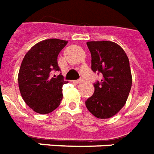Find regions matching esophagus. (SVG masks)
Listing matches in <instances>:
<instances>
[{"mask_svg": "<svg viewBox=\"0 0 154 154\" xmlns=\"http://www.w3.org/2000/svg\"><path fill=\"white\" fill-rule=\"evenodd\" d=\"M83 80L82 79H79V80H77V81H74V82L75 83H77V84H78V83H81V82H82Z\"/></svg>", "mask_w": 154, "mask_h": 154, "instance_id": "obj_1", "label": "esophagus"}]
</instances>
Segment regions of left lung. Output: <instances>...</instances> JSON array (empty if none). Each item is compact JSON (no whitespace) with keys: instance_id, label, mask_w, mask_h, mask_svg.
Returning <instances> with one entry per match:
<instances>
[{"instance_id":"8db88e82","label":"left lung","mask_w":154,"mask_h":154,"mask_svg":"<svg viewBox=\"0 0 154 154\" xmlns=\"http://www.w3.org/2000/svg\"><path fill=\"white\" fill-rule=\"evenodd\" d=\"M91 69L101 73L94 83V92L86 101L87 109L101 119L117 114L125 105L131 88L132 77L128 57L117 43L109 41L88 42Z\"/></svg>"}]
</instances>
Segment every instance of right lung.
I'll return each mask as SVG.
<instances>
[{
  "mask_svg": "<svg viewBox=\"0 0 154 154\" xmlns=\"http://www.w3.org/2000/svg\"><path fill=\"white\" fill-rule=\"evenodd\" d=\"M68 42L47 39L33 45L25 54L19 72V87L23 99L31 109L41 114L50 113L62 100V87L68 83L60 71L58 55Z\"/></svg>",
  "mask_w": 154,
  "mask_h": 154,
  "instance_id": "1",
  "label": "right lung"
}]
</instances>
